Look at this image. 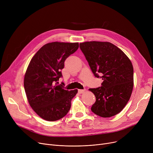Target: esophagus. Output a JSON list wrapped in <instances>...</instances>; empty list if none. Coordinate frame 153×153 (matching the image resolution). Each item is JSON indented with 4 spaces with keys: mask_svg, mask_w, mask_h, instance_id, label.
Instances as JSON below:
<instances>
[{
    "mask_svg": "<svg viewBox=\"0 0 153 153\" xmlns=\"http://www.w3.org/2000/svg\"><path fill=\"white\" fill-rule=\"evenodd\" d=\"M85 89H79L78 90V92L79 94H83L85 92Z\"/></svg>",
    "mask_w": 153,
    "mask_h": 153,
    "instance_id": "1",
    "label": "esophagus"
}]
</instances>
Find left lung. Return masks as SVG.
Segmentation results:
<instances>
[{
    "instance_id": "left-lung-1",
    "label": "left lung",
    "mask_w": 153,
    "mask_h": 153,
    "mask_svg": "<svg viewBox=\"0 0 153 153\" xmlns=\"http://www.w3.org/2000/svg\"><path fill=\"white\" fill-rule=\"evenodd\" d=\"M79 46L95 77L103 80L101 87L89 89L96 99L92 111L104 118L118 114L126 105L133 91L131 61L109 42H87Z\"/></svg>"
}]
</instances>
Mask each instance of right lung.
I'll return each mask as SVG.
<instances>
[{"mask_svg": "<svg viewBox=\"0 0 153 153\" xmlns=\"http://www.w3.org/2000/svg\"><path fill=\"white\" fill-rule=\"evenodd\" d=\"M78 43L52 42L42 46L30 61L24 77V88L29 104L36 114L53 122L65 116L77 89L67 91L58 85L64 61L75 53Z\"/></svg>", "mask_w": 153, "mask_h": 153, "instance_id": "1", "label": "right lung"}]
</instances>
